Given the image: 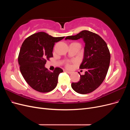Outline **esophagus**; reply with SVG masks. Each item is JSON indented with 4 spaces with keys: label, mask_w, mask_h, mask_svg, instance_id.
Returning a JSON list of instances; mask_svg holds the SVG:
<instances>
[{
    "label": "esophagus",
    "mask_w": 130,
    "mask_h": 130,
    "mask_svg": "<svg viewBox=\"0 0 130 130\" xmlns=\"http://www.w3.org/2000/svg\"><path fill=\"white\" fill-rule=\"evenodd\" d=\"M66 72L68 74H71L72 73V72H69V71H67V70H66Z\"/></svg>",
    "instance_id": "1"
}]
</instances>
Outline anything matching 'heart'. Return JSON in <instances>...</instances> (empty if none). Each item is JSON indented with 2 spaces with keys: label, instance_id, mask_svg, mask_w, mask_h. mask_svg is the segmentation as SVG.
Listing matches in <instances>:
<instances>
[{
  "label": "heart",
  "instance_id": "b5f03b06",
  "mask_svg": "<svg viewBox=\"0 0 130 130\" xmlns=\"http://www.w3.org/2000/svg\"><path fill=\"white\" fill-rule=\"evenodd\" d=\"M66 67H67V68H69V67H70V64L69 63H67L66 64Z\"/></svg>",
  "mask_w": 130,
  "mask_h": 130
}]
</instances>
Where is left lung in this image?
Segmentation results:
<instances>
[{
	"mask_svg": "<svg viewBox=\"0 0 130 130\" xmlns=\"http://www.w3.org/2000/svg\"><path fill=\"white\" fill-rule=\"evenodd\" d=\"M82 38L85 43L83 61L80 66L86 69L85 75H80V81L71 86L76 92L86 94L95 90L103 83L109 68L110 53L105 41L99 35L88 30H83L65 40H77Z\"/></svg>",
	"mask_w": 130,
	"mask_h": 130,
	"instance_id": "obj_1",
	"label": "left lung"
}]
</instances>
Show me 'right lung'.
<instances>
[{"label": "right lung", "mask_w": 130, "mask_h": 130, "mask_svg": "<svg viewBox=\"0 0 130 130\" xmlns=\"http://www.w3.org/2000/svg\"><path fill=\"white\" fill-rule=\"evenodd\" d=\"M64 38L54 37L40 32L31 35L23 42L18 58L19 68L25 80L34 89L46 93L56 87L58 75L63 70L55 68L51 72L44 66L46 60L53 57L54 44Z\"/></svg>", "instance_id": "obj_1"}]
</instances>
